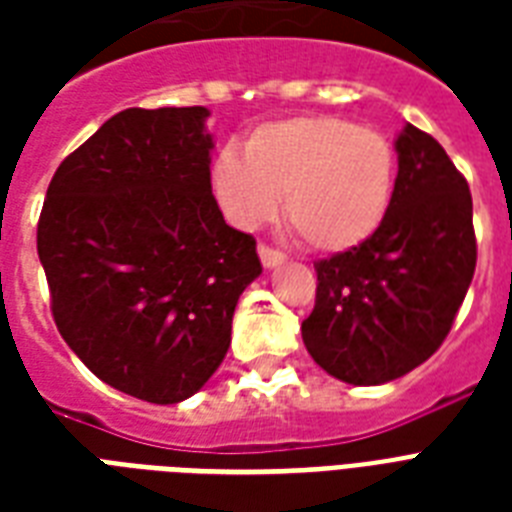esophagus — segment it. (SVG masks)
<instances>
[{
  "instance_id": "1",
  "label": "esophagus",
  "mask_w": 512,
  "mask_h": 512,
  "mask_svg": "<svg viewBox=\"0 0 512 512\" xmlns=\"http://www.w3.org/2000/svg\"><path fill=\"white\" fill-rule=\"evenodd\" d=\"M257 252H260V260H263L265 268H276V265H281L284 260H287V255H284L281 249H273V247H268V244H260V247H257Z\"/></svg>"
}]
</instances>
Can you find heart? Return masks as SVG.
Instances as JSON below:
<instances>
[{"label":"heart","mask_w":512,"mask_h":512,"mask_svg":"<svg viewBox=\"0 0 512 512\" xmlns=\"http://www.w3.org/2000/svg\"><path fill=\"white\" fill-rule=\"evenodd\" d=\"M398 156L385 135L342 116L265 122L244 140V159L212 162V191L239 228L271 220L284 196L292 231L319 252L358 247L382 225L396 191Z\"/></svg>","instance_id":"obj_1"}]
</instances>
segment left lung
<instances>
[{
    "label": "left lung",
    "mask_w": 512,
    "mask_h": 512,
    "mask_svg": "<svg viewBox=\"0 0 512 512\" xmlns=\"http://www.w3.org/2000/svg\"><path fill=\"white\" fill-rule=\"evenodd\" d=\"M382 225L358 247L313 263L316 305L303 321L313 361L350 385L412 372L446 340L476 271L468 180L433 135L406 124Z\"/></svg>",
    "instance_id": "obj_1"
}]
</instances>
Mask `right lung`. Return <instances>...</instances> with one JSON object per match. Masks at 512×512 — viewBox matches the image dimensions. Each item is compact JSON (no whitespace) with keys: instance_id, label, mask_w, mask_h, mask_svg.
<instances>
[{"instance_id":"obj_1","label":"right lung","mask_w":512,"mask_h":512,"mask_svg":"<svg viewBox=\"0 0 512 512\" xmlns=\"http://www.w3.org/2000/svg\"><path fill=\"white\" fill-rule=\"evenodd\" d=\"M209 111L127 108L68 154L36 249L55 327L95 377L151 404L193 396L223 364L255 236L212 196Z\"/></svg>"}]
</instances>
